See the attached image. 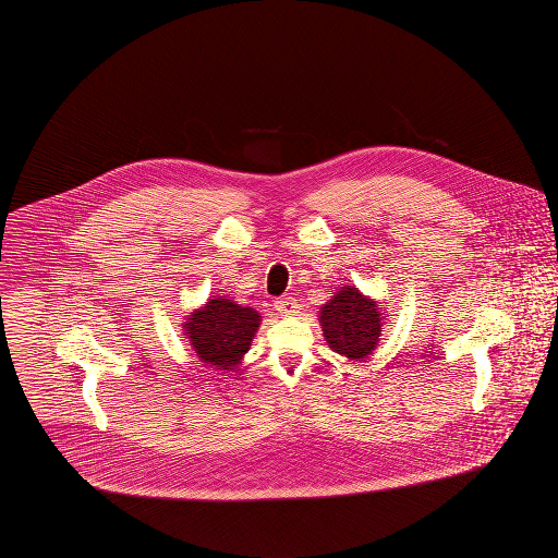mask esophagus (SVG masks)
I'll return each instance as SVG.
<instances>
[{
	"label": "esophagus",
	"instance_id": "1",
	"mask_svg": "<svg viewBox=\"0 0 558 558\" xmlns=\"http://www.w3.org/2000/svg\"><path fill=\"white\" fill-rule=\"evenodd\" d=\"M296 310H299V305H296V299H292V296H282L276 301V312L282 316H292V314H296Z\"/></svg>",
	"mask_w": 558,
	"mask_h": 558
}]
</instances>
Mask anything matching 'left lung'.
I'll use <instances>...</instances> for the list:
<instances>
[{
	"label": "left lung",
	"mask_w": 558,
	"mask_h": 558,
	"mask_svg": "<svg viewBox=\"0 0 558 558\" xmlns=\"http://www.w3.org/2000/svg\"><path fill=\"white\" fill-rule=\"evenodd\" d=\"M383 307L355 287H341L319 310V326L326 343L349 360H364L378 345Z\"/></svg>",
	"instance_id": "1"
}]
</instances>
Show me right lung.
Instances as JSON below:
<instances>
[{
	"instance_id": "right-lung-1",
	"label": "right lung",
	"mask_w": 558,
	"mask_h": 558,
	"mask_svg": "<svg viewBox=\"0 0 558 558\" xmlns=\"http://www.w3.org/2000/svg\"><path fill=\"white\" fill-rule=\"evenodd\" d=\"M262 316L230 299H209L203 310H196L186 324V335L201 362L215 371H234L248 351L259 328Z\"/></svg>"
}]
</instances>
